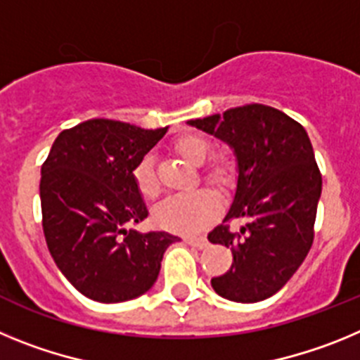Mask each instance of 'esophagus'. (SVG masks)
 Wrapping results in <instances>:
<instances>
[{
    "label": "esophagus",
    "instance_id": "esophagus-1",
    "mask_svg": "<svg viewBox=\"0 0 360 360\" xmlns=\"http://www.w3.org/2000/svg\"><path fill=\"white\" fill-rule=\"evenodd\" d=\"M184 241H186L187 245H191V247H195V249H205L209 245L207 238L203 236H186Z\"/></svg>",
    "mask_w": 360,
    "mask_h": 360
}]
</instances>
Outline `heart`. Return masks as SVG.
<instances>
[{
  "instance_id": "1",
  "label": "heart",
  "mask_w": 360,
  "mask_h": 360,
  "mask_svg": "<svg viewBox=\"0 0 360 360\" xmlns=\"http://www.w3.org/2000/svg\"><path fill=\"white\" fill-rule=\"evenodd\" d=\"M173 146L178 155H182L191 164H202L211 155L212 149L211 141L200 133H186V135L178 136ZM227 164L221 158H214L203 169V178L212 184H221L227 178ZM133 176H135L136 189L141 191L142 196L155 198L158 195L160 184L155 174V160L151 155H146L136 164ZM218 211L219 202L214 193L207 189H195L165 198L155 207L153 216L160 227L191 234V232H198L203 227H207L218 216Z\"/></svg>"
}]
</instances>
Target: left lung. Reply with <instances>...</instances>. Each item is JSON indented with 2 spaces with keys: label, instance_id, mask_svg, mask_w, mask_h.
I'll return each mask as SVG.
<instances>
[{
  "label": "left lung",
  "instance_id": "obj_1",
  "mask_svg": "<svg viewBox=\"0 0 360 360\" xmlns=\"http://www.w3.org/2000/svg\"><path fill=\"white\" fill-rule=\"evenodd\" d=\"M187 124L231 146L238 160L231 209L207 236L232 250L231 269L211 279L212 288L236 303L263 301L287 285L314 241L323 178L310 139L301 124L265 104ZM232 219L244 221L240 231L228 229Z\"/></svg>",
  "mask_w": 360,
  "mask_h": 360
}]
</instances>
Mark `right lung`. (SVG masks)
I'll return each mask as SVG.
<instances>
[{
  "label": "right lung",
  "mask_w": 360,
  "mask_h": 360,
  "mask_svg": "<svg viewBox=\"0 0 360 360\" xmlns=\"http://www.w3.org/2000/svg\"><path fill=\"white\" fill-rule=\"evenodd\" d=\"M167 128L91 119L57 135L41 167L43 232L53 262L86 297L129 301L155 285L169 232L133 231L148 218L136 164Z\"/></svg>",
  "instance_id": "obj_1"
}]
</instances>
